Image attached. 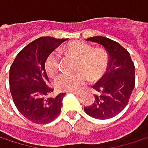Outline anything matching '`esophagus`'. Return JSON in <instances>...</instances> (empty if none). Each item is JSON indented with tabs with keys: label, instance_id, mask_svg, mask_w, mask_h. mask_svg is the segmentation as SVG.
Here are the masks:
<instances>
[{
	"label": "esophagus",
	"instance_id": "34e87169",
	"mask_svg": "<svg viewBox=\"0 0 148 148\" xmlns=\"http://www.w3.org/2000/svg\"><path fill=\"white\" fill-rule=\"evenodd\" d=\"M72 93H73L75 95H76V96H80V95H82V90H75V91H72Z\"/></svg>",
	"mask_w": 148,
	"mask_h": 148
}]
</instances>
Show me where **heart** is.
<instances>
[{"label": "heart", "instance_id": "b5f03b06", "mask_svg": "<svg viewBox=\"0 0 148 148\" xmlns=\"http://www.w3.org/2000/svg\"><path fill=\"white\" fill-rule=\"evenodd\" d=\"M67 55L77 60L75 68L78 70L73 73H61L54 81L56 88L60 90H75L86 82V75L92 80L98 79L105 72L108 65V55L102 48L93 47L84 42L75 41L68 44L64 49ZM47 75L54 77L60 69V55L57 51L49 53L45 62ZM83 71H82L81 70Z\"/></svg>", "mask_w": 148, "mask_h": 148}]
</instances>
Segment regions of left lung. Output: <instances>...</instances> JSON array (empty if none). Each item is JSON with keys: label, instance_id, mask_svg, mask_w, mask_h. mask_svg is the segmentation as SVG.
<instances>
[{"label": "left lung", "instance_id": "obj_1", "mask_svg": "<svg viewBox=\"0 0 148 148\" xmlns=\"http://www.w3.org/2000/svg\"><path fill=\"white\" fill-rule=\"evenodd\" d=\"M87 40L101 44L108 51L109 62L105 75L93 86L96 90L93 104L84 111L97 119H108L119 114L127 105L135 87V66L125 48L104 37Z\"/></svg>", "mask_w": 148, "mask_h": 148}]
</instances>
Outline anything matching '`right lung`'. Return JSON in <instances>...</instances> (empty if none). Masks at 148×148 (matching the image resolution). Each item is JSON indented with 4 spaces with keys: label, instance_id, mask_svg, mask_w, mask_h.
Here are the masks:
<instances>
[{
    "label": "right lung",
    "instance_id": "add662e5",
    "mask_svg": "<svg viewBox=\"0 0 148 148\" xmlns=\"http://www.w3.org/2000/svg\"><path fill=\"white\" fill-rule=\"evenodd\" d=\"M66 38L41 37L22 49L9 69V88L19 112L35 124L53 121L61 111L65 93L55 97L49 86L45 62L49 55Z\"/></svg>",
    "mask_w": 148,
    "mask_h": 148
}]
</instances>
